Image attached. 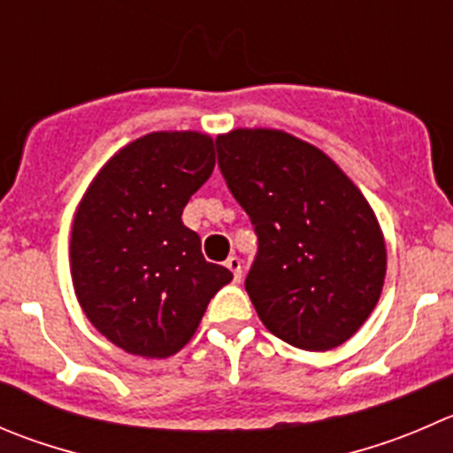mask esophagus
Here are the masks:
<instances>
[{
  "label": "esophagus",
  "instance_id": "obj_1",
  "mask_svg": "<svg viewBox=\"0 0 453 453\" xmlns=\"http://www.w3.org/2000/svg\"><path fill=\"white\" fill-rule=\"evenodd\" d=\"M226 267L232 272V274H234V280L239 283V280H241V258L239 257H230L226 261Z\"/></svg>",
  "mask_w": 453,
  "mask_h": 453
}]
</instances>
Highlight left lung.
<instances>
[{"label": "left lung", "instance_id": "left-lung-1", "mask_svg": "<svg viewBox=\"0 0 453 453\" xmlns=\"http://www.w3.org/2000/svg\"><path fill=\"white\" fill-rule=\"evenodd\" d=\"M217 146L258 241L245 276L258 319L294 348L345 343L379 303L388 270L365 196L319 148L280 130H232Z\"/></svg>", "mask_w": 453, "mask_h": 453}]
</instances>
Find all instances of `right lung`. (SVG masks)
Segmentation results:
<instances>
[{
	"label": "right lung",
	"mask_w": 453,
	"mask_h": 453,
	"mask_svg": "<svg viewBox=\"0 0 453 453\" xmlns=\"http://www.w3.org/2000/svg\"><path fill=\"white\" fill-rule=\"evenodd\" d=\"M214 170V142L152 133L117 152L79 203L70 241L74 294L108 341L165 358L195 336L210 298L232 280L183 226L190 196Z\"/></svg>",
	"instance_id": "1"
}]
</instances>
